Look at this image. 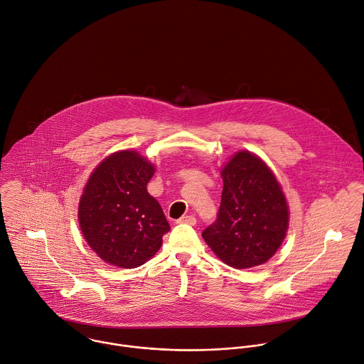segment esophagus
<instances>
[{"instance_id": "obj_1", "label": "esophagus", "mask_w": 364, "mask_h": 364, "mask_svg": "<svg viewBox=\"0 0 364 364\" xmlns=\"http://www.w3.org/2000/svg\"><path fill=\"white\" fill-rule=\"evenodd\" d=\"M177 223H178V224H187V225H196V224H197V220H196V217H193V215H184V217H181Z\"/></svg>"}]
</instances>
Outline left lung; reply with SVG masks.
<instances>
[{
  "instance_id": "1",
  "label": "left lung",
  "mask_w": 364,
  "mask_h": 364,
  "mask_svg": "<svg viewBox=\"0 0 364 364\" xmlns=\"http://www.w3.org/2000/svg\"><path fill=\"white\" fill-rule=\"evenodd\" d=\"M221 176V205L203 238L232 268L262 265L287 237L289 211L285 194L271 168L250 151L234 154Z\"/></svg>"
}]
</instances>
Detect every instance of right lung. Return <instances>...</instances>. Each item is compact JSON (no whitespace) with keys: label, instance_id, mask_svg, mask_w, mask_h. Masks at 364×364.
Listing matches in <instances>:
<instances>
[{"label":"right lung","instance_id":"1","mask_svg":"<svg viewBox=\"0 0 364 364\" xmlns=\"http://www.w3.org/2000/svg\"><path fill=\"white\" fill-rule=\"evenodd\" d=\"M156 168L137 151L107 156L90 174L79 201V225L87 245L105 262L137 268L161 247L170 231L147 183Z\"/></svg>","mask_w":364,"mask_h":364}]
</instances>
